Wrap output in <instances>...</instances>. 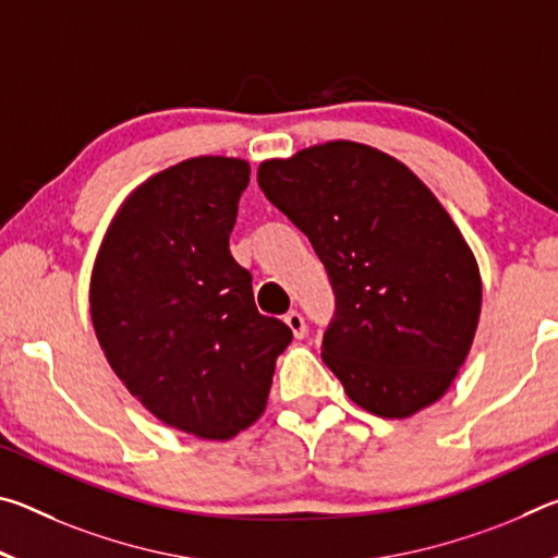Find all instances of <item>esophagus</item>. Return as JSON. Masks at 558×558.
Returning a JSON list of instances; mask_svg holds the SVG:
<instances>
[{"label": "esophagus", "instance_id": "1", "mask_svg": "<svg viewBox=\"0 0 558 558\" xmlns=\"http://www.w3.org/2000/svg\"><path fill=\"white\" fill-rule=\"evenodd\" d=\"M286 325L292 329V335H295L298 339H302V337H305V332H307L305 317H302L298 310H290V313L286 315Z\"/></svg>", "mask_w": 558, "mask_h": 558}]
</instances>
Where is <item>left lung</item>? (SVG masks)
<instances>
[{
	"mask_svg": "<svg viewBox=\"0 0 558 558\" xmlns=\"http://www.w3.org/2000/svg\"><path fill=\"white\" fill-rule=\"evenodd\" d=\"M258 184L325 263L337 310L323 359L349 399L381 418L436 403L475 339L483 280L430 189L349 140L268 159Z\"/></svg>",
	"mask_w": 558,
	"mask_h": 558,
	"instance_id": "obj_1",
	"label": "left lung"
}]
</instances>
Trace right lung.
Listing matches in <instances>:
<instances>
[{"label": "right lung", "instance_id": "right-lung-1", "mask_svg": "<svg viewBox=\"0 0 558 558\" xmlns=\"http://www.w3.org/2000/svg\"><path fill=\"white\" fill-rule=\"evenodd\" d=\"M251 167L192 157L132 192L90 276V317L128 391L177 430L229 440L266 411L286 323L258 313L229 235Z\"/></svg>", "mask_w": 558, "mask_h": 558}]
</instances>
